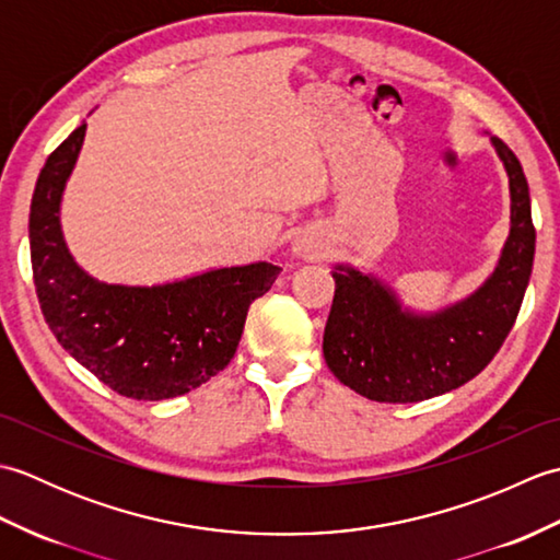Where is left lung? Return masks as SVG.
<instances>
[{
    "instance_id": "1",
    "label": "left lung",
    "mask_w": 560,
    "mask_h": 560,
    "mask_svg": "<svg viewBox=\"0 0 560 560\" xmlns=\"http://www.w3.org/2000/svg\"><path fill=\"white\" fill-rule=\"evenodd\" d=\"M510 177V237L493 277L459 305L416 317L371 277L337 267L323 351L339 383L365 399L407 404L457 389L501 351L525 299L537 231L522 165L491 137Z\"/></svg>"
}]
</instances>
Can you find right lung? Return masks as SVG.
I'll use <instances>...</instances> for the list:
<instances>
[{
    "instance_id": "right-lung-1",
    "label": "right lung",
    "mask_w": 560,
    "mask_h": 560,
    "mask_svg": "<svg viewBox=\"0 0 560 560\" xmlns=\"http://www.w3.org/2000/svg\"><path fill=\"white\" fill-rule=\"evenodd\" d=\"M83 135L86 125H79L47 156L31 199V265L43 317L62 349L117 395H185L231 363L249 305L281 269L257 261L151 289L93 281L67 253L57 217Z\"/></svg>"
}]
</instances>
